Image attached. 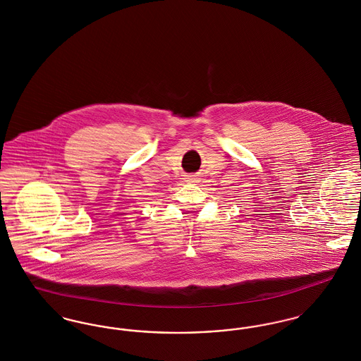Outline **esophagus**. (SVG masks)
Here are the masks:
<instances>
[{"label": "esophagus", "mask_w": 361, "mask_h": 361, "mask_svg": "<svg viewBox=\"0 0 361 361\" xmlns=\"http://www.w3.org/2000/svg\"><path fill=\"white\" fill-rule=\"evenodd\" d=\"M188 181H196V180H195V177H193V176H190L188 178Z\"/></svg>", "instance_id": "34e87169"}]
</instances>
